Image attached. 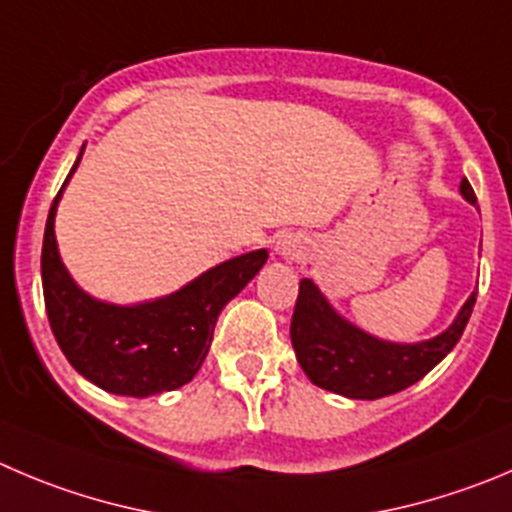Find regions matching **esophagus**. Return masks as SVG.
I'll return each instance as SVG.
<instances>
[{
    "label": "esophagus",
    "mask_w": 512,
    "mask_h": 512,
    "mask_svg": "<svg viewBox=\"0 0 512 512\" xmlns=\"http://www.w3.org/2000/svg\"><path fill=\"white\" fill-rule=\"evenodd\" d=\"M279 248H281V253H286V251H291V246H289V243H279Z\"/></svg>",
    "instance_id": "esophagus-1"
}]
</instances>
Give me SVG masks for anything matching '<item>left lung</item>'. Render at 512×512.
<instances>
[{
  "instance_id": "left-lung-1",
  "label": "left lung",
  "mask_w": 512,
  "mask_h": 512,
  "mask_svg": "<svg viewBox=\"0 0 512 512\" xmlns=\"http://www.w3.org/2000/svg\"><path fill=\"white\" fill-rule=\"evenodd\" d=\"M460 193L478 203L475 191L462 180ZM475 296L447 332L420 344H392L364 334L329 306L311 279H301L299 299L291 316V344L306 377L321 389L352 399H379L420 382L460 342L470 321Z\"/></svg>"
}]
</instances>
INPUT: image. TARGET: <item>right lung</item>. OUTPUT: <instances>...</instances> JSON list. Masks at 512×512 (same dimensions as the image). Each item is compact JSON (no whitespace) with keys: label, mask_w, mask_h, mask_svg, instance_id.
I'll list each match as a JSON object with an SVG mask.
<instances>
[{"label":"right lung","mask_w":512,"mask_h":512,"mask_svg":"<svg viewBox=\"0 0 512 512\" xmlns=\"http://www.w3.org/2000/svg\"><path fill=\"white\" fill-rule=\"evenodd\" d=\"M62 188L52 201L42 241V291L52 334L67 362L100 389L125 397H150L188 384L206 359L221 309L259 274L269 253L261 248L236 256L165 299L105 304L77 289L57 253L55 211Z\"/></svg>","instance_id":"add662e5"}]
</instances>
